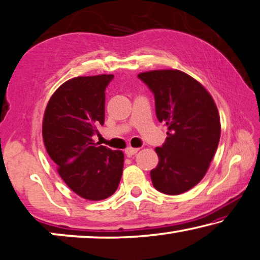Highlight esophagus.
<instances>
[{
    "mask_svg": "<svg viewBox=\"0 0 260 260\" xmlns=\"http://www.w3.org/2000/svg\"><path fill=\"white\" fill-rule=\"evenodd\" d=\"M138 151H139V148L127 147V148H126V151H125V153H126V155H127V156H132V155H134L135 153H138Z\"/></svg>",
    "mask_w": 260,
    "mask_h": 260,
    "instance_id": "obj_1",
    "label": "esophagus"
}]
</instances>
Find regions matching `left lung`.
I'll return each instance as SVG.
<instances>
[{
  "label": "left lung",
  "mask_w": 260,
  "mask_h": 260,
  "mask_svg": "<svg viewBox=\"0 0 260 260\" xmlns=\"http://www.w3.org/2000/svg\"><path fill=\"white\" fill-rule=\"evenodd\" d=\"M154 94L155 113L168 127L156 147L158 166L151 171L153 186L168 196L181 194L205 177L220 139V116L212 95L178 69H159L138 75Z\"/></svg>",
  "instance_id": "1"
}]
</instances>
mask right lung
<instances>
[{"mask_svg": "<svg viewBox=\"0 0 260 260\" xmlns=\"http://www.w3.org/2000/svg\"><path fill=\"white\" fill-rule=\"evenodd\" d=\"M112 79L101 74L68 80L50 96L43 115V142L58 175L90 202L111 197L122 175V151L93 140L96 127L105 122V90Z\"/></svg>", "mask_w": 260, "mask_h": 260, "instance_id": "right-lung-1", "label": "right lung"}]
</instances>
